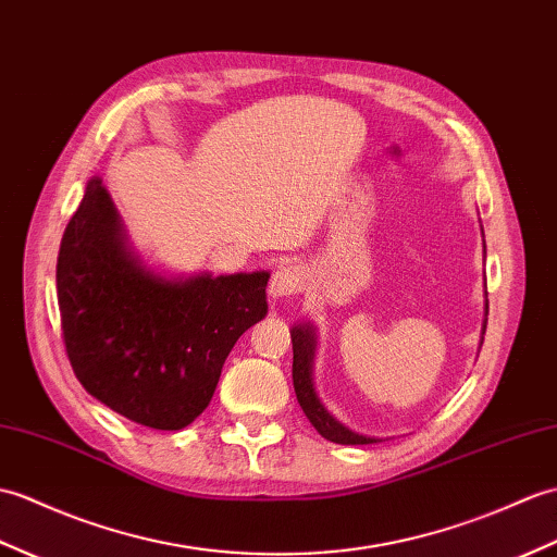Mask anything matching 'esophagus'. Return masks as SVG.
<instances>
[{"label":"esophagus","instance_id":"34e87169","mask_svg":"<svg viewBox=\"0 0 557 557\" xmlns=\"http://www.w3.org/2000/svg\"><path fill=\"white\" fill-rule=\"evenodd\" d=\"M304 289V273L296 265H280L275 270L273 280H270V296L282 299V296H292Z\"/></svg>","mask_w":557,"mask_h":557}]
</instances>
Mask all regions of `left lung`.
I'll use <instances>...</instances> for the list:
<instances>
[{"instance_id":"obj_1","label":"left lung","mask_w":557,"mask_h":557,"mask_svg":"<svg viewBox=\"0 0 557 557\" xmlns=\"http://www.w3.org/2000/svg\"><path fill=\"white\" fill-rule=\"evenodd\" d=\"M484 235V232H482ZM486 315H488V299L484 301V322H482V339L486 332ZM292 348H294V366H292V380H294V392L299 398V406L304 408L306 418L310 424L315 426L320 436H325L327 442L334 444H346V446H358V444H374L382 442L377 436L358 434L348 430L342 424L332 412L322 406V400L315 394V382H313V363H315V348H318V334L310 322H301V325L292 327Z\"/></svg>"}]
</instances>
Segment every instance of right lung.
Returning <instances> with one entry per match:
<instances>
[{
  "label": "right lung",
  "mask_w": 557,
  "mask_h": 557,
  "mask_svg": "<svg viewBox=\"0 0 557 557\" xmlns=\"http://www.w3.org/2000/svg\"><path fill=\"white\" fill-rule=\"evenodd\" d=\"M268 270L165 275L127 239L101 177L63 232L61 330L75 377L119 416L177 432L211 404L232 346L268 315Z\"/></svg>",
  "instance_id": "obj_1"
}]
</instances>
